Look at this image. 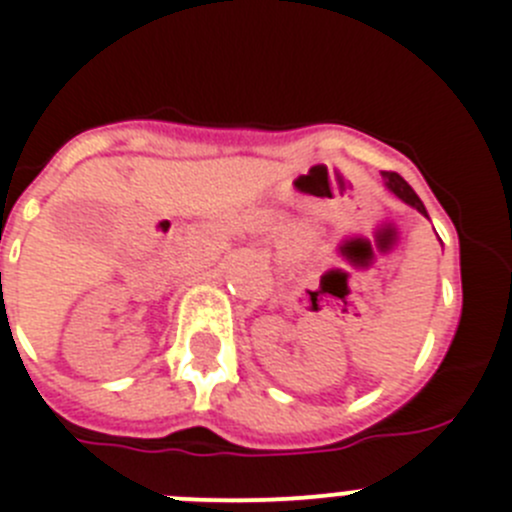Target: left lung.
<instances>
[{
	"mask_svg": "<svg viewBox=\"0 0 512 512\" xmlns=\"http://www.w3.org/2000/svg\"><path fill=\"white\" fill-rule=\"evenodd\" d=\"M382 179H384V187L390 189V192L395 194V197H400V200L405 202V205L415 207V210H418L420 215L428 217V212H425V207H423V202H420V197L413 192V187H410V184L405 182V179H402L400 174H395V171H382Z\"/></svg>",
	"mask_w": 512,
	"mask_h": 512,
	"instance_id": "1",
	"label": "left lung"
}]
</instances>
